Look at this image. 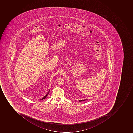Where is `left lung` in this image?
Masks as SVG:
<instances>
[{
	"label": "left lung",
	"instance_id": "8db88e82",
	"mask_svg": "<svg viewBox=\"0 0 133 133\" xmlns=\"http://www.w3.org/2000/svg\"><path fill=\"white\" fill-rule=\"evenodd\" d=\"M87 99H83V100H79L78 101L79 102H82V101H84L86 100Z\"/></svg>",
	"mask_w": 133,
	"mask_h": 133
}]
</instances>
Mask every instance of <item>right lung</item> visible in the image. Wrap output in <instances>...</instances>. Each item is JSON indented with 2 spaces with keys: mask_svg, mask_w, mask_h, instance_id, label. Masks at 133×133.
Here are the masks:
<instances>
[{
  "mask_svg": "<svg viewBox=\"0 0 133 133\" xmlns=\"http://www.w3.org/2000/svg\"><path fill=\"white\" fill-rule=\"evenodd\" d=\"M49 92H50V90H49V91H48V92L47 93V94H46V95H45V96H44L43 98H41V99H40V100H42L44 99H45V98H46V97H47V96H48V94H49Z\"/></svg>",
  "mask_w": 133,
  "mask_h": 133,
  "instance_id": "1",
  "label": "right lung"
}]
</instances>
